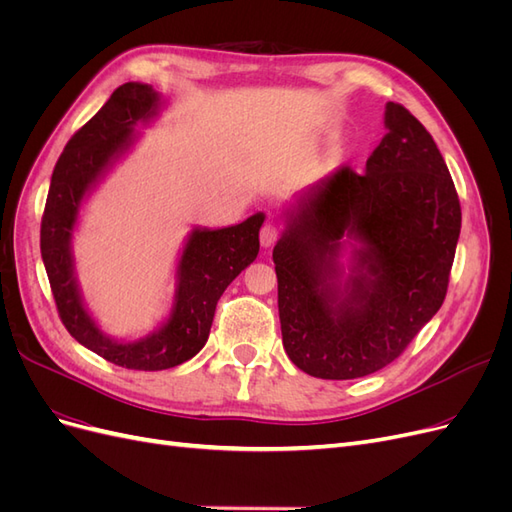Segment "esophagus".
<instances>
[{
  "label": "esophagus",
  "instance_id": "1",
  "mask_svg": "<svg viewBox=\"0 0 512 512\" xmlns=\"http://www.w3.org/2000/svg\"><path fill=\"white\" fill-rule=\"evenodd\" d=\"M277 235H280V232H277L273 224H265L260 228V245L265 247V250H269V247L277 241Z\"/></svg>",
  "mask_w": 512,
  "mask_h": 512
}]
</instances>
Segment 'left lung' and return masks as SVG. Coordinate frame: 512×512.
<instances>
[{
    "instance_id": "1",
    "label": "left lung",
    "mask_w": 512,
    "mask_h": 512,
    "mask_svg": "<svg viewBox=\"0 0 512 512\" xmlns=\"http://www.w3.org/2000/svg\"><path fill=\"white\" fill-rule=\"evenodd\" d=\"M384 128L363 175L337 170L282 211V342L314 378H363L393 363L446 297L461 230L455 183L404 106L386 102Z\"/></svg>"
}]
</instances>
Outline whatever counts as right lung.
Returning a JSON list of instances; mask_svg holds the SVG:
<instances>
[{"label": "right lung", "mask_w": 512, "mask_h": 512, "mask_svg": "<svg viewBox=\"0 0 512 512\" xmlns=\"http://www.w3.org/2000/svg\"><path fill=\"white\" fill-rule=\"evenodd\" d=\"M164 96L147 83H126L61 153L46 196L40 250L61 322L81 346L126 369L160 371L190 361L209 339L215 305L258 256L265 213L224 228L194 226L177 256L173 303L156 329L126 339L104 333L89 312L76 275L74 235L89 196L132 151L141 128L160 117Z\"/></svg>", "instance_id": "right-lung-1"}]
</instances>
